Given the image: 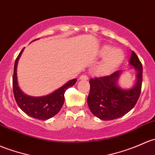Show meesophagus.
Instances as JSON below:
<instances>
[{"label": "esophagus", "instance_id": "1", "mask_svg": "<svg viewBox=\"0 0 155 155\" xmlns=\"http://www.w3.org/2000/svg\"><path fill=\"white\" fill-rule=\"evenodd\" d=\"M79 79L80 80H87L88 79V76L87 75H82V76L79 77Z\"/></svg>", "mask_w": 155, "mask_h": 155}]
</instances>
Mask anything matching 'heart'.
Here are the masks:
<instances>
[{"instance_id": "b5f03b06", "label": "heart", "mask_w": 155, "mask_h": 155, "mask_svg": "<svg viewBox=\"0 0 155 155\" xmlns=\"http://www.w3.org/2000/svg\"><path fill=\"white\" fill-rule=\"evenodd\" d=\"M101 56H105V58L96 69V72L99 75L110 73L121 64L124 59V53L120 49H114L108 45L102 48Z\"/></svg>"}]
</instances>
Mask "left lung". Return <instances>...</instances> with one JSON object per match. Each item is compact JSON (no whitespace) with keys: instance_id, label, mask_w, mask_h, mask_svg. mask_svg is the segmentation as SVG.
<instances>
[{"instance_id":"8db88e82","label":"left lung","mask_w":155,"mask_h":155,"mask_svg":"<svg viewBox=\"0 0 155 155\" xmlns=\"http://www.w3.org/2000/svg\"><path fill=\"white\" fill-rule=\"evenodd\" d=\"M130 64L137 71V83L132 88L123 90L117 84L121 71L90 79L87 105L93 114L100 120H112L124 116L136 105L141 93L143 65L132 51Z\"/></svg>"}]
</instances>
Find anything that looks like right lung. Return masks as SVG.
I'll use <instances>...</instances> for the list:
<instances>
[{
	"label": "right lung",
	"instance_id": "obj_1",
	"mask_svg": "<svg viewBox=\"0 0 155 155\" xmlns=\"http://www.w3.org/2000/svg\"><path fill=\"white\" fill-rule=\"evenodd\" d=\"M24 48L16 58L12 77V88L14 97L19 107L29 116L37 120H48L57 114L64 102V92L68 88L74 85L77 79H73L57 89L54 92L44 97H30L26 95L19 88L17 81V64Z\"/></svg>",
	"mask_w": 155,
	"mask_h": 155
}]
</instances>
